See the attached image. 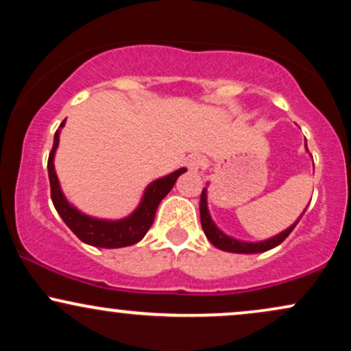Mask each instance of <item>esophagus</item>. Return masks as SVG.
Segmentation results:
<instances>
[{
    "label": "esophagus",
    "instance_id": "obj_1",
    "mask_svg": "<svg viewBox=\"0 0 351 351\" xmlns=\"http://www.w3.org/2000/svg\"><path fill=\"white\" fill-rule=\"evenodd\" d=\"M186 167L189 171H198L204 167V158L201 155H193L186 162Z\"/></svg>",
    "mask_w": 351,
    "mask_h": 351
}]
</instances>
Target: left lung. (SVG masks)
<instances>
[{
  "label": "left lung",
  "mask_w": 351,
  "mask_h": 351,
  "mask_svg": "<svg viewBox=\"0 0 351 351\" xmlns=\"http://www.w3.org/2000/svg\"><path fill=\"white\" fill-rule=\"evenodd\" d=\"M305 150H307V142H305ZM199 216H201V226H203L204 234H206L209 243H211L213 245H216L217 249H221V251H226V252H234V254H257V252H265V251H269V249H274L276 245H279L282 241L285 239V237L291 234L292 229L297 226V223H299L300 217L304 215H302L291 228H287L285 231H282L277 236L271 237V239L259 241V243H245V241H239V239H236V237L224 234V232L216 226L211 215H209L208 191H206V188H204L203 193H201V199H199Z\"/></svg>",
  "instance_id": "obj_1"
}]
</instances>
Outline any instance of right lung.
<instances>
[{"instance_id":"1","label":"right lung","mask_w":351,"mask_h":351,"mask_svg":"<svg viewBox=\"0 0 351 351\" xmlns=\"http://www.w3.org/2000/svg\"><path fill=\"white\" fill-rule=\"evenodd\" d=\"M66 120L59 125L54 135V145L49 153V160H47V171H49V183H51V199L54 203L56 211L62 217L67 228L79 237L82 243L94 247L104 249H117V247H127V245L136 244L138 241L143 239L148 229L152 228L153 221H155L156 209L158 204L168 193L171 191L173 184L176 183L180 175L186 171V168H180V170L170 173V175L163 176L152 181L140 199V204L135 208L132 215L122 217V219H100V217H92L80 213L77 208L72 206L64 196L62 189H60L58 175L54 170V156L56 150L59 147V135L60 128L64 127Z\"/></svg>"}]
</instances>
